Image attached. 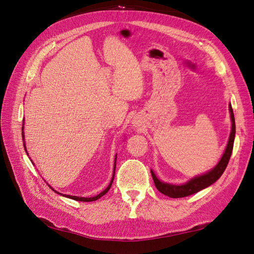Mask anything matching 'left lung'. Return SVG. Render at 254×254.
<instances>
[{
	"label": "left lung",
	"instance_id": "left-lung-1",
	"mask_svg": "<svg viewBox=\"0 0 254 254\" xmlns=\"http://www.w3.org/2000/svg\"><path fill=\"white\" fill-rule=\"evenodd\" d=\"M230 113H231V121H232L231 133H230L229 142L227 145V148L224 152V156H222V158L220 159L218 164L209 173H206L202 176L195 177L194 179L190 180L186 184H182V186H174V184L161 182L156 177L155 173L150 171L153 182H155V186L159 191H161V193L164 194L165 196H168L171 198L187 197L190 195H193L197 193V191L201 190L207 187H210L211 184H213L215 181L220 178V176L224 174L226 167L229 163L230 157H231V153L233 150L234 137H235V120H234V113H233L231 105H230Z\"/></svg>",
	"mask_w": 254,
	"mask_h": 254
}]
</instances>
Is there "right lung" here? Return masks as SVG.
Segmentation results:
<instances>
[{"label": "right lung", "instance_id": "add662e5", "mask_svg": "<svg viewBox=\"0 0 254 254\" xmlns=\"http://www.w3.org/2000/svg\"><path fill=\"white\" fill-rule=\"evenodd\" d=\"M22 130H23V128H22ZM22 137H23V140H24V133H22ZM24 146H25V144H24ZM25 148V150H26V147H24ZM115 160H117V157H115ZM115 164L117 163H114V171H115ZM113 178H114V175H113V177H112V180H111V182H110V184L108 186V188H107L105 190H103L101 194H98L97 196H95V197H90V198H86V197H77V196H70V195H66V197H68V198H71V199H74V200H77V201H84V202H90V201H95V200H97L98 198H101L102 196H104L107 191H108L109 190H110V188H111V184H112V182H113ZM59 194V193H58ZM61 195V194H60ZM64 196H65V195H64Z\"/></svg>", "mask_w": 254, "mask_h": 254}]
</instances>
